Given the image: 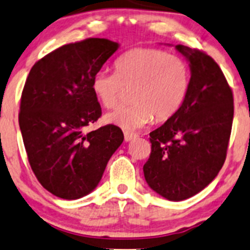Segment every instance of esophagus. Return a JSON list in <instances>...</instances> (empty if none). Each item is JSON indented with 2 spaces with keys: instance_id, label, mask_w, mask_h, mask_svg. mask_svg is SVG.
Segmentation results:
<instances>
[{
  "instance_id": "obj_1",
  "label": "esophagus",
  "mask_w": 250,
  "mask_h": 250,
  "mask_svg": "<svg viewBox=\"0 0 250 250\" xmlns=\"http://www.w3.org/2000/svg\"><path fill=\"white\" fill-rule=\"evenodd\" d=\"M136 138H138V135H136V134L129 133V131H125V140L127 142L133 141V140H135Z\"/></svg>"
}]
</instances>
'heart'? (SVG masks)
<instances>
[{"instance_id":"b5f03b06","label":"heart","mask_w":250,"mask_h":250,"mask_svg":"<svg viewBox=\"0 0 250 250\" xmlns=\"http://www.w3.org/2000/svg\"><path fill=\"white\" fill-rule=\"evenodd\" d=\"M191 72L179 56L160 48L140 47L122 54L115 72L92 77L91 90L104 108H115L131 90L130 105L105 115V121L123 130H138L150 123L173 117L188 94Z\"/></svg>"}]
</instances>
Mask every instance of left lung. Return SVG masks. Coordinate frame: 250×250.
<instances>
[{
	"instance_id": "left-lung-1",
	"label": "left lung",
	"mask_w": 250,
	"mask_h": 250,
	"mask_svg": "<svg viewBox=\"0 0 250 250\" xmlns=\"http://www.w3.org/2000/svg\"><path fill=\"white\" fill-rule=\"evenodd\" d=\"M175 48L190 62V89L180 110L149 134L152 152L144 174L153 191L178 202L207 188L223 166L234 98L210 56L183 45Z\"/></svg>"
}]
</instances>
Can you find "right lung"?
<instances>
[{
	"label": "right lung",
	"instance_id": "obj_1",
	"mask_svg": "<svg viewBox=\"0 0 250 250\" xmlns=\"http://www.w3.org/2000/svg\"><path fill=\"white\" fill-rule=\"evenodd\" d=\"M119 47L100 38L68 43L35 62L27 77L19 114L24 148L37 179L59 198L94 191L125 139L112 125L85 131L102 115L92 77Z\"/></svg>",
	"mask_w": 250,
	"mask_h": 250
}]
</instances>
